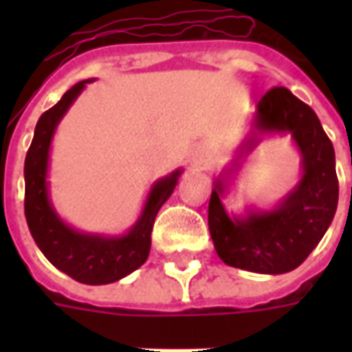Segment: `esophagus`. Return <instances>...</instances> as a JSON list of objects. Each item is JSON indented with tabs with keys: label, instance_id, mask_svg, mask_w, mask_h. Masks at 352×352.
<instances>
[{
	"label": "esophagus",
	"instance_id": "obj_1",
	"mask_svg": "<svg viewBox=\"0 0 352 352\" xmlns=\"http://www.w3.org/2000/svg\"><path fill=\"white\" fill-rule=\"evenodd\" d=\"M211 156V151H209V146L207 145H196L192 148V158L190 162L194 166H198V164H204Z\"/></svg>",
	"mask_w": 352,
	"mask_h": 352
}]
</instances>
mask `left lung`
<instances>
[{
	"label": "left lung",
	"mask_w": 352,
	"mask_h": 352,
	"mask_svg": "<svg viewBox=\"0 0 352 352\" xmlns=\"http://www.w3.org/2000/svg\"><path fill=\"white\" fill-rule=\"evenodd\" d=\"M290 133L302 156V177L277 206L267 212L248 210L230 217L221 206L228 183L264 135ZM340 184L332 141L315 111L287 88L264 94L256 105L251 133L237 148L236 162L214 179L209 199V232L224 264L254 273L279 275L307 258L332 224Z\"/></svg>",
	"instance_id": "1"
}]
</instances>
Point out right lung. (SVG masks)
<instances>
[{
  "instance_id": "obj_1",
  "label": "right lung",
  "mask_w": 352,
  "mask_h": 352,
  "mask_svg": "<svg viewBox=\"0 0 352 352\" xmlns=\"http://www.w3.org/2000/svg\"><path fill=\"white\" fill-rule=\"evenodd\" d=\"M80 80L62 96L54 107L45 111L35 126L34 141L24 162V213L32 237L50 264L85 285H109L120 280L145 264L151 251V232L160 207L168 201L183 169L164 177L151 186L143 211L122 236L87 234L58 217L49 196V156L58 124L88 82Z\"/></svg>"
}]
</instances>
